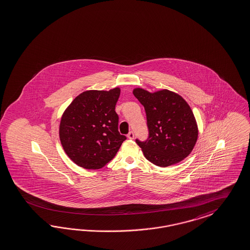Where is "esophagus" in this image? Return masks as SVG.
Listing matches in <instances>:
<instances>
[{"label": "esophagus", "instance_id": "34e87169", "mask_svg": "<svg viewBox=\"0 0 250 250\" xmlns=\"http://www.w3.org/2000/svg\"><path fill=\"white\" fill-rule=\"evenodd\" d=\"M129 139H133L134 138V133L132 132V131H129V133H128V136H127Z\"/></svg>", "mask_w": 250, "mask_h": 250}]
</instances>
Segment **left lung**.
I'll list each match as a JSON object with an SVG mask.
<instances>
[{"label":"left lung","mask_w":250,"mask_h":250,"mask_svg":"<svg viewBox=\"0 0 250 250\" xmlns=\"http://www.w3.org/2000/svg\"><path fill=\"white\" fill-rule=\"evenodd\" d=\"M132 93L146 113L149 136L145 142L136 139L146 158L164 167L188 157L197 141L198 128L185 99L168 90L149 93L135 88Z\"/></svg>","instance_id":"left-lung-1"}]
</instances>
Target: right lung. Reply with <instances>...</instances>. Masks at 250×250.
Instances as JSON below:
<instances>
[{"label":"right lung","instance_id":"obj_1","mask_svg":"<svg viewBox=\"0 0 250 250\" xmlns=\"http://www.w3.org/2000/svg\"><path fill=\"white\" fill-rule=\"evenodd\" d=\"M120 88L90 90L66 107L59 125L63 149L75 164L87 169L105 166L116 156L126 136L119 132L115 111Z\"/></svg>","mask_w":250,"mask_h":250}]
</instances>
